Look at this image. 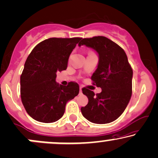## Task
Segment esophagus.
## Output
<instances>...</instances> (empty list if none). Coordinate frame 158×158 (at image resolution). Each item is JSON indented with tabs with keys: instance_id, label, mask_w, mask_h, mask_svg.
I'll list each match as a JSON object with an SVG mask.
<instances>
[{
	"instance_id": "34e87169",
	"label": "esophagus",
	"mask_w": 158,
	"mask_h": 158,
	"mask_svg": "<svg viewBox=\"0 0 158 158\" xmlns=\"http://www.w3.org/2000/svg\"><path fill=\"white\" fill-rule=\"evenodd\" d=\"M80 93L82 94V88L81 87H80Z\"/></svg>"
}]
</instances>
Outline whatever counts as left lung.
I'll return each instance as SVG.
<instances>
[{"mask_svg":"<svg viewBox=\"0 0 158 158\" xmlns=\"http://www.w3.org/2000/svg\"><path fill=\"white\" fill-rule=\"evenodd\" d=\"M86 45L97 51L99 63L92 75V83L101 87V93L84 87L83 94L89 102L81 110L92 123H109L118 119L129 103L132 92V69L126 52L119 45L103 36L83 38L78 46Z\"/></svg>","mask_w":158,"mask_h":158,"instance_id":"left-lung-1","label":"left lung"}]
</instances>
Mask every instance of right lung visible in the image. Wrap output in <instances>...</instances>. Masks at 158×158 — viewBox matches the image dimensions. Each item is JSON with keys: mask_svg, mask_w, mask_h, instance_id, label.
Wrapping results in <instances>:
<instances>
[{"mask_svg": "<svg viewBox=\"0 0 158 158\" xmlns=\"http://www.w3.org/2000/svg\"><path fill=\"white\" fill-rule=\"evenodd\" d=\"M81 38H51L39 43L28 56L20 75V98L33 119L53 123L62 118L66 103L79 93V86L56 83L57 72L66 70L68 59Z\"/></svg>", "mask_w": 158, "mask_h": 158, "instance_id": "right-lung-1", "label": "right lung"}]
</instances>
